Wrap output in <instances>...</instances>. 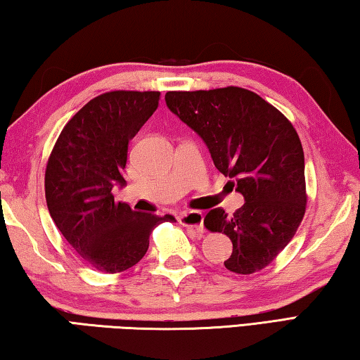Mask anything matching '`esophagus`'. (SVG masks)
<instances>
[{
	"label": "esophagus",
	"instance_id": "1",
	"mask_svg": "<svg viewBox=\"0 0 360 360\" xmlns=\"http://www.w3.org/2000/svg\"><path fill=\"white\" fill-rule=\"evenodd\" d=\"M179 224L184 227H191L197 231H203V212L202 211H187L179 216Z\"/></svg>",
	"mask_w": 360,
	"mask_h": 360
}]
</instances>
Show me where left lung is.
Segmentation results:
<instances>
[{
	"mask_svg": "<svg viewBox=\"0 0 360 360\" xmlns=\"http://www.w3.org/2000/svg\"><path fill=\"white\" fill-rule=\"evenodd\" d=\"M165 101L245 197L233 216L216 208L205 217L206 229L224 231L233 245L225 268L238 275L262 270L294 238L307 206L295 129L275 106L240 87L168 92Z\"/></svg>",
	"mask_w": 360,
	"mask_h": 360,
	"instance_id": "obj_1",
	"label": "left lung"
}]
</instances>
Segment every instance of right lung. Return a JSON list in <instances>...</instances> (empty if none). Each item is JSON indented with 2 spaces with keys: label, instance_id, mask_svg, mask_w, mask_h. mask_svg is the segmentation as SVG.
Returning a JSON list of instances; mask_svg holds the SVG:
<instances>
[{
  "label": "right lung",
  "instance_id": "right-lung-1",
  "mask_svg": "<svg viewBox=\"0 0 360 360\" xmlns=\"http://www.w3.org/2000/svg\"><path fill=\"white\" fill-rule=\"evenodd\" d=\"M160 92H115L90 100L60 133L46 168V202L75 251L98 271L136 265L158 224L176 219L114 202L124 187L129 143L158 106Z\"/></svg>",
  "mask_w": 360,
  "mask_h": 360
}]
</instances>
